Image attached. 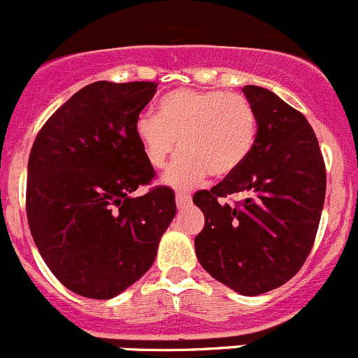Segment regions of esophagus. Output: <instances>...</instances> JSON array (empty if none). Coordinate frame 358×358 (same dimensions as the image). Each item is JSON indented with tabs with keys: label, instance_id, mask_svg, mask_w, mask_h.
<instances>
[{
	"label": "esophagus",
	"instance_id": "34e87169",
	"mask_svg": "<svg viewBox=\"0 0 358 358\" xmlns=\"http://www.w3.org/2000/svg\"><path fill=\"white\" fill-rule=\"evenodd\" d=\"M192 201L191 194L189 192H176V207L178 208H185L189 207Z\"/></svg>",
	"mask_w": 358,
	"mask_h": 358
}]
</instances>
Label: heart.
<instances>
[{"label": "heart", "mask_w": 358, "mask_h": 358, "mask_svg": "<svg viewBox=\"0 0 358 358\" xmlns=\"http://www.w3.org/2000/svg\"><path fill=\"white\" fill-rule=\"evenodd\" d=\"M148 164L155 169L182 150L162 176L166 185L187 189L207 175L227 176L243 166L257 139V114L244 96L180 89L164 96L157 114L134 124Z\"/></svg>", "instance_id": "heart-1"}]
</instances>
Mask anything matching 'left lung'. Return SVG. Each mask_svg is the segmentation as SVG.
I'll return each mask as SVG.
<instances>
[{
    "label": "left lung",
    "mask_w": 358,
    "mask_h": 358,
    "mask_svg": "<svg viewBox=\"0 0 358 358\" xmlns=\"http://www.w3.org/2000/svg\"><path fill=\"white\" fill-rule=\"evenodd\" d=\"M257 114L250 157L210 191L192 201L205 214L196 257L217 282L243 296L273 291L303 266L314 244L327 191L315 134L301 112L264 87L244 85ZM248 198L231 208L220 199Z\"/></svg>",
    "instance_id": "obj_1"
}]
</instances>
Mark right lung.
Segmentation results:
<instances>
[{
	"label": "right lung",
	"instance_id": "1",
	"mask_svg": "<svg viewBox=\"0 0 358 358\" xmlns=\"http://www.w3.org/2000/svg\"><path fill=\"white\" fill-rule=\"evenodd\" d=\"M151 82H94L71 96L37 134L28 160L27 214L38 253L69 291L121 294L153 266L176 214L175 192L151 182L134 124Z\"/></svg>",
	"mask_w": 358,
	"mask_h": 358
}]
</instances>
